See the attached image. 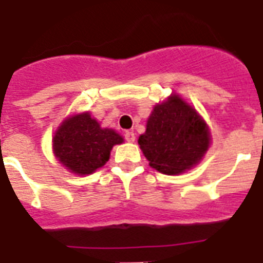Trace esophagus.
Wrapping results in <instances>:
<instances>
[{
	"mask_svg": "<svg viewBox=\"0 0 263 263\" xmlns=\"http://www.w3.org/2000/svg\"><path fill=\"white\" fill-rule=\"evenodd\" d=\"M125 140H126L127 142H134V141H136V134H134L133 132H126V133H125Z\"/></svg>",
	"mask_w": 263,
	"mask_h": 263,
	"instance_id": "obj_1",
	"label": "esophagus"
}]
</instances>
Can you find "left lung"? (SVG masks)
<instances>
[{
  "instance_id": "obj_1",
  "label": "left lung",
  "mask_w": 263,
  "mask_h": 263,
  "mask_svg": "<svg viewBox=\"0 0 263 263\" xmlns=\"http://www.w3.org/2000/svg\"><path fill=\"white\" fill-rule=\"evenodd\" d=\"M138 144L152 168L164 175H179L200 162L211 136L196 110L172 94L153 107Z\"/></svg>"
}]
</instances>
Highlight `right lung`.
Masks as SVG:
<instances>
[{
    "instance_id": "obj_1",
    "label": "right lung",
    "mask_w": 263,
    "mask_h": 263,
    "mask_svg": "<svg viewBox=\"0 0 263 263\" xmlns=\"http://www.w3.org/2000/svg\"><path fill=\"white\" fill-rule=\"evenodd\" d=\"M122 142V136L116 130L101 127L88 112H82L63 121L52 146L56 158L69 172L86 176L105 165L112 146Z\"/></svg>"
}]
</instances>
